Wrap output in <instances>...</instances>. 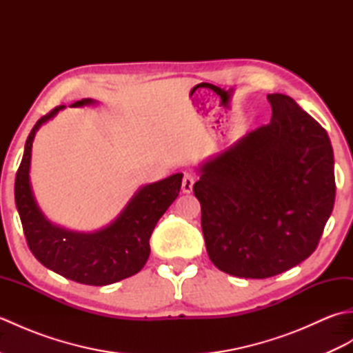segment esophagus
Masks as SVG:
<instances>
[{
    "label": "esophagus",
    "mask_w": 353,
    "mask_h": 353,
    "mask_svg": "<svg viewBox=\"0 0 353 353\" xmlns=\"http://www.w3.org/2000/svg\"><path fill=\"white\" fill-rule=\"evenodd\" d=\"M194 183H196V179H194L191 174H185L183 181H182V191L183 194H191Z\"/></svg>",
    "instance_id": "obj_1"
}]
</instances>
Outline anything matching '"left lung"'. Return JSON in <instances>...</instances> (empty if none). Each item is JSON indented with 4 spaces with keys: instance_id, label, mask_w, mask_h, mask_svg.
I'll use <instances>...</instances> for the list:
<instances>
[{
    "instance_id": "8db88e82",
    "label": "left lung",
    "mask_w": 353,
    "mask_h": 353,
    "mask_svg": "<svg viewBox=\"0 0 353 353\" xmlns=\"http://www.w3.org/2000/svg\"><path fill=\"white\" fill-rule=\"evenodd\" d=\"M270 124L199 163L209 259L221 272L264 279L316 250L335 200L326 130L288 95L270 94Z\"/></svg>"
}]
</instances>
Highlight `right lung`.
Segmentation results:
<instances>
[{
	"label": "right lung",
	"mask_w": 353,
	"mask_h": 353,
	"mask_svg": "<svg viewBox=\"0 0 353 353\" xmlns=\"http://www.w3.org/2000/svg\"><path fill=\"white\" fill-rule=\"evenodd\" d=\"M97 104V100L83 99L70 108ZM65 108L51 110L30 132L14 181V203L30 250L42 265L66 279L101 287L137 274L145 265L150 236L156 223L177 199L183 174L176 172L162 181L139 186L121 212L97 230H71L50 221L37 205L30 182L32 150L37 130Z\"/></svg>",
	"instance_id": "1"
}]
</instances>
